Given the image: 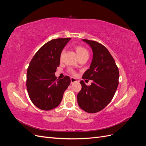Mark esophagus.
Returning <instances> with one entry per match:
<instances>
[{
    "mask_svg": "<svg viewBox=\"0 0 146 146\" xmlns=\"http://www.w3.org/2000/svg\"><path fill=\"white\" fill-rule=\"evenodd\" d=\"M76 82H77V80L76 78H75L74 77L70 78V83H73Z\"/></svg>",
    "mask_w": 146,
    "mask_h": 146,
    "instance_id": "1",
    "label": "esophagus"
}]
</instances>
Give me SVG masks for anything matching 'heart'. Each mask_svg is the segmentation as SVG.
I'll list each match as a JSON object with an SVG mask.
<instances>
[{"instance_id": "1", "label": "heart", "mask_w": 146, "mask_h": 146, "mask_svg": "<svg viewBox=\"0 0 146 146\" xmlns=\"http://www.w3.org/2000/svg\"><path fill=\"white\" fill-rule=\"evenodd\" d=\"M74 49H75V50H76L77 54L78 56V58H80V57H82V56H83L89 55V53H88V50L86 49L85 48H84L82 46H76L74 47ZM64 53V50L61 51V54H60V60H62V58H63ZM71 72L72 74H74V72L73 71V70H71Z\"/></svg>"}]
</instances>
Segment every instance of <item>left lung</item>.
<instances>
[{"instance_id":"obj_1","label":"left lung","mask_w":146,"mask_h":146,"mask_svg":"<svg viewBox=\"0 0 146 146\" xmlns=\"http://www.w3.org/2000/svg\"><path fill=\"white\" fill-rule=\"evenodd\" d=\"M82 40L90 46L93 53L90 69L82 78L91 80L92 83L87 86L80 81L82 90L77 94V102L85 111L95 113L103 110L112 100L119 84V69L104 46L94 41Z\"/></svg>"}]
</instances>
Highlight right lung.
Segmentation results:
<instances>
[{"mask_svg": "<svg viewBox=\"0 0 146 146\" xmlns=\"http://www.w3.org/2000/svg\"><path fill=\"white\" fill-rule=\"evenodd\" d=\"M70 38L48 41L35 54L27 73V89L32 103L38 108L48 111L58 107L64 92L70 83L68 76L56 79L55 72L60 65V54Z\"/></svg>", "mask_w": 146, "mask_h": 146, "instance_id": "obj_1", "label": "right lung"}]
</instances>
